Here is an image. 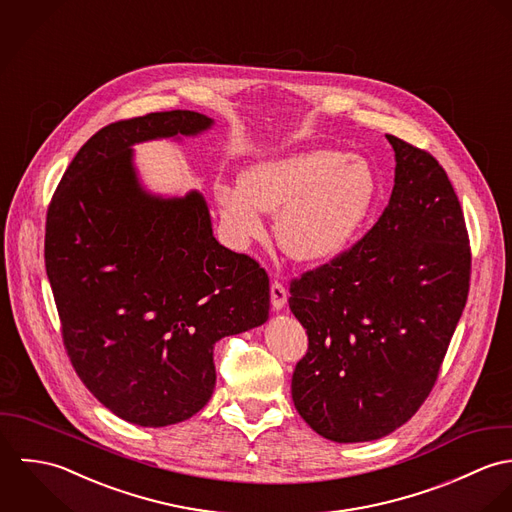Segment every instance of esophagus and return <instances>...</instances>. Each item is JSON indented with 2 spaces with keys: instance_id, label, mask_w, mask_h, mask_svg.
I'll list each match as a JSON object with an SVG mask.
<instances>
[{
  "instance_id": "obj_1",
  "label": "esophagus",
  "mask_w": 512,
  "mask_h": 512,
  "mask_svg": "<svg viewBox=\"0 0 512 512\" xmlns=\"http://www.w3.org/2000/svg\"><path fill=\"white\" fill-rule=\"evenodd\" d=\"M271 303H273L275 310H281L287 305V289L281 281H275L271 285Z\"/></svg>"
}]
</instances>
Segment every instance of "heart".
I'll list each match as a JSON object with an SVG mask.
<instances>
[{
    "mask_svg": "<svg viewBox=\"0 0 512 512\" xmlns=\"http://www.w3.org/2000/svg\"><path fill=\"white\" fill-rule=\"evenodd\" d=\"M378 178L362 158L316 148L253 164L241 188L221 186V217L239 241L263 231L265 213H281L277 241L299 263H324L340 255L370 217Z\"/></svg>",
    "mask_w": 512,
    "mask_h": 512,
    "instance_id": "1",
    "label": "heart"
}]
</instances>
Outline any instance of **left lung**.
<instances>
[{
  "mask_svg": "<svg viewBox=\"0 0 512 512\" xmlns=\"http://www.w3.org/2000/svg\"><path fill=\"white\" fill-rule=\"evenodd\" d=\"M386 138L396 178L384 213L356 245L291 283L289 307L308 334L293 402L336 443L380 439L427 400L469 293V235L445 170Z\"/></svg>",
  "mask_w": 512,
  "mask_h": 512,
  "instance_id": "obj_1",
  "label": "left lung"
}]
</instances>
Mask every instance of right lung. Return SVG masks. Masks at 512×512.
Segmentation results:
<instances>
[{
  "instance_id": "add662e5",
  "label": "right lung",
  "mask_w": 512,
  "mask_h": 512,
  "mask_svg": "<svg viewBox=\"0 0 512 512\" xmlns=\"http://www.w3.org/2000/svg\"><path fill=\"white\" fill-rule=\"evenodd\" d=\"M211 124L170 110L104 126L47 209L45 267L71 364L104 408L142 427L196 415L215 388V342L269 318L265 269L217 243L204 196H154L132 162L138 142Z\"/></svg>"
}]
</instances>
